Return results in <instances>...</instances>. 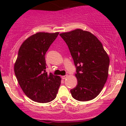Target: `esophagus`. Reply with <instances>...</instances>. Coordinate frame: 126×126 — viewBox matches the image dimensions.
I'll use <instances>...</instances> for the list:
<instances>
[{
    "label": "esophagus",
    "mask_w": 126,
    "mask_h": 126,
    "mask_svg": "<svg viewBox=\"0 0 126 126\" xmlns=\"http://www.w3.org/2000/svg\"><path fill=\"white\" fill-rule=\"evenodd\" d=\"M67 76H67V75H65V76H62V78L63 79H65L66 78H67Z\"/></svg>",
    "instance_id": "34e87169"
}]
</instances>
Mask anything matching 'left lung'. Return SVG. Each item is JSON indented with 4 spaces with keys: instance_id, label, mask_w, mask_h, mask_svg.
Listing matches in <instances>:
<instances>
[{
    "instance_id": "1",
    "label": "left lung",
    "mask_w": 126,
    "mask_h": 126,
    "mask_svg": "<svg viewBox=\"0 0 126 126\" xmlns=\"http://www.w3.org/2000/svg\"><path fill=\"white\" fill-rule=\"evenodd\" d=\"M68 46L76 67L78 84L70 90L74 99L92 100L99 94L106 83L109 57L102 43L89 32L77 29L60 34Z\"/></svg>"
}]
</instances>
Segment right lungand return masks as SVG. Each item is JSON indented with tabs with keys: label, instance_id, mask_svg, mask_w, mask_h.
I'll return each mask as SVG.
<instances>
[{
	"label": "right lung",
	"instance_id": "right-lung-1",
	"mask_svg": "<svg viewBox=\"0 0 126 126\" xmlns=\"http://www.w3.org/2000/svg\"><path fill=\"white\" fill-rule=\"evenodd\" d=\"M59 33L33 34L19 49L14 64L15 75L24 94L34 102L47 103L54 100L61 85L59 76L45 71V53Z\"/></svg>",
	"mask_w": 126,
	"mask_h": 126
}]
</instances>
